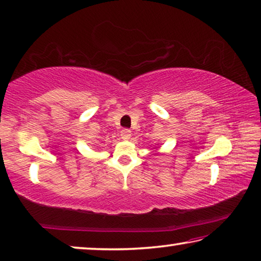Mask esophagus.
Returning a JSON list of instances; mask_svg holds the SVG:
<instances>
[{"instance_id":"34e87169","label":"esophagus","mask_w":261,"mask_h":261,"mask_svg":"<svg viewBox=\"0 0 261 261\" xmlns=\"http://www.w3.org/2000/svg\"><path fill=\"white\" fill-rule=\"evenodd\" d=\"M132 136V132L129 129H127V128H123L121 130V138L123 140H128Z\"/></svg>"}]
</instances>
